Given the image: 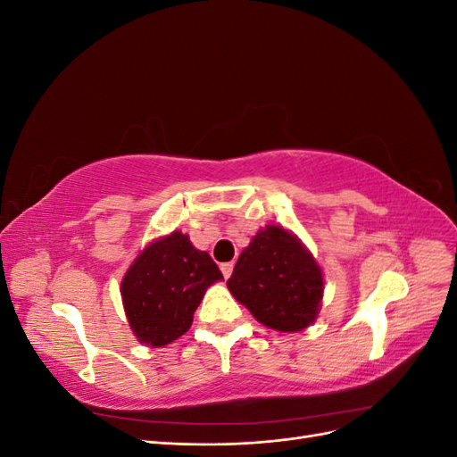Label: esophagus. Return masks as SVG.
Wrapping results in <instances>:
<instances>
[{"instance_id": "esophagus-1", "label": "esophagus", "mask_w": 457, "mask_h": 457, "mask_svg": "<svg viewBox=\"0 0 457 457\" xmlns=\"http://www.w3.org/2000/svg\"><path fill=\"white\" fill-rule=\"evenodd\" d=\"M232 269H234V262H223V265H220V272H223L225 278H228L232 274Z\"/></svg>"}]
</instances>
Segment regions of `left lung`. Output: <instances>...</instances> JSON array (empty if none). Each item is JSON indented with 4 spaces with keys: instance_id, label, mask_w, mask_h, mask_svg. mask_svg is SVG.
I'll list each match as a JSON object with an SVG mask.
<instances>
[{
    "instance_id": "obj_1",
    "label": "left lung",
    "mask_w": 457,
    "mask_h": 457,
    "mask_svg": "<svg viewBox=\"0 0 457 457\" xmlns=\"http://www.w3.org/2000/svg\"><path fill=\"white\" fill-rule=\"evenodd\" d=\"M227 286L262 326L301 331L320 311L324 276L295 234L267 225L244 247Z\"/></svg>"
}]
</instances>
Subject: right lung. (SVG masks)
Here are the masks:
<instances>
[{
  "instance_id": "add662e5",
  "label": "right lung",
  "mask_w": 457,
  "mask_h": 457,
  "mask_svg": "<svg viewBox=\"0 0 457 457\" xmlns=\"http://www.w3.org/2000/svg\"><path fill=\"white\" fill-rule=\"evenodd\" d=\"M223 280L207 252L183 232L148 244L121 280V301L135 337L163 347L187 334L205 289Z\"/></svg>"
}]
</instances>
